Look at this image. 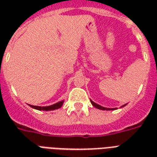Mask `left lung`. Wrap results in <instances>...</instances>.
Instances as JSON below:
<instances>
[{
    "mask_svg": "<svg viewBox=\"0 0 157 157\" xmlns=\"http://www.w3.org/2000/svg\"><path fill=\"white\" fill-rule=\"evenodd\" d=\"M90 102H91V103H92V105H93L94 107H95L96 108H98V109L106 110V111H111V110H116V109H117V107H116V108H107V107H102V106H100V105H99V104H97V103H94V102H93V101H92V100H90ZM125 105H127V103H126V104H124V105H123V106H121V107H124Z\"/></svg>",
    "mask_w": 157,
    "mask_h": 157,
    "instance_id": "1",
    "label": "left lung"
}]
</instances>
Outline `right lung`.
Instances as JSON below:
<instances>
[{"label": "right lung", "mask_w": 157, "mask_h": 157, "mask_svg": "<svg viewBox=\"0 0 157 157\" xmlns=\"http://www.w3.org/2000/svg\"><path fill=\"white\" fill-rule=\"evenodd\" d=\"M64 100H62L60 102H58V103H54L53 105H50V106H46V107H40V106H33V105H30L28 104L31 107H33L34 109L39 110V111H53V110L55 109H59L60 107L63 106V104Z\"/></svg>", "instance_id": "add662e5"}]
</instances>
